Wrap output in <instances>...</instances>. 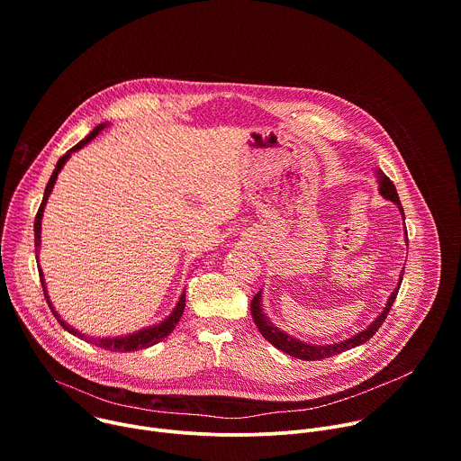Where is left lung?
Here are the masks:
<instances>
[{
	"label": "left lung",
	"mask_w": 461,
	"mask_h": 461,
	"mask_svg": "<svg viewBox=\"0 0 461 461\" xmlns=\"http://www.w3.org/2000/svg\"><path fill=\"white\" fill-rule=\"evenodd\" d=\"M377 175H379V193L384 196L386 201L393 203V204H396V206L400 208L402 217H403V221H405V212H403V208H402V203H400V196H398L396 185H393L392 180H390L386 175H383L381 171H379ZM405 240L409 242L407 230H405ZM402 281H403V274L400 276L398 286L393 288V292L390 294L384 310L375 317L374 322H370L368 328H365L363 332L352 336L350 339H345V341L334 343V345H310V343H304V341H301V339H295V338H292L290 334L279 330V328L265 315V312H262V297H260V292H257L255 297L251 299V317H253L255 326L258 328L260 336L265 338L268 343H272L276 348L283 350L285 354H288V356H292V357L303 359V361H319V359L332 357V356H336V354H341V352H345V350H350V348H354V347H359V345L366 343V341L379 330V326H381L383 321L386 319V315H388V312H390L393 301H396V295H398V292H400Z\"/></svg>",
	"instance_id": "1"
}]
</instances>
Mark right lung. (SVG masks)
<instances>
[{
  "instance_id": "right-lung-1",
  "label": "right lung",
  "mask_w": 461,
  "mask_h": 461,
  "mask_svg": "<svg viewBox=\"0 0 461 461\" xmlns=\"http://www.w3.org/2000/svg\"><path fill=\"white\" fill-rule=\"evenodd\" d=\"M107 125H109V123H100V125H96L84 140H80L75 148H71L68 153H65V155L58 160V164H56V167H54V171H52V175H50V178H49V182H47V185H45L43 201H41V204H40V210H38L36 221H34V246H36V253L40 251V244H41V235H40V233H41V217H43V210H45L49 194H50V191H52V187H54V182H56V178H58V173L61 171V167L65 166V162L69 160V157H71L73 153H77V151L82 149L87 142H91V140L100 133V131H104ZM36 260H38V255H36ZM38 272H40V279H41V286H43V294H45L47 304H49L50 312L54 313V317L58 319V322L65 328V330H68V332L73 334V336H77V338H80V339L89 341L91 345H95V347H98V348H105V350H111V352H135V350H142V348H149V347L157 345L158 341H162L164 338H167V336L175 330L176 322L180 321V317H182V313H184V306H185V290H184V294L180 295V299H178L176 306L173 308V312L169 313V317H166V319H164L162 322H158V324L142 328V330H139V332H135V334H129V336H118V338H89V336H86V334L75 330V328H73L71 324H68V322H65V321L59 317V313L54 310L52 303L49 301L47 286H45V279H43L41 268H38Z\"/></svg>"
}]
</instances>
